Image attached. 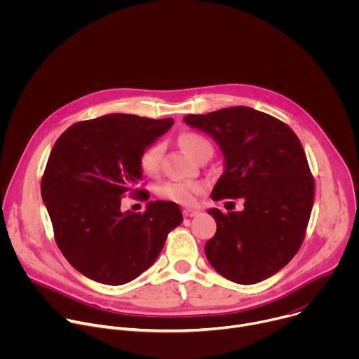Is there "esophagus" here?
I'll return each instance as SVG.
<instances>
[{
    "instance_id": "esophagus-1",
    "label": "esophagus",
    "mask_w": 359,
    "mask_h": 359,
    "mask_svg": "<svg viewBox=\"0 0 359 359\" xmlns=\"http://www.w3.org/2000/svg\"><path fill=\"white\" fill-rule=\"evenodd\" d=\"M198 215V212L197 210H193V209H184L183 210V216L184 217H194V216H197Z\"/></svg>"
}]
</instances>
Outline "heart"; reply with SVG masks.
<instances>
[{"instance_id": "heart-1", "label": "heart", "mask_w": 359, "mask_h": 359, "mask_svg": "<svg viewBox=\"0 0 359 359\" xmlns=\"http://www.w3.org/2000/svg\"><path fill=\"white\" fill-rule=\"evenodd\" d=\"M177 140H179V144L193 159H197V156L204 149L212 147L210 142L206 137L196 132H183L179 135ZM162 158H163L162 143H153L147 146L139 156V166L142 172L147 176H158L161 172ZM203 189L204 186L197 182H168L158 190V194L166 200H172L180 204H190L203 191Z\"/></svg>"}]
</instances>
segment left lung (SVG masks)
<instances>
[{"instance_id":"1","label":"left lung","mask_w":359,"mask_h":359,"mask_svg":"<svg viewBox=\"0 0 359 359\" xmlns=\"http://www.w3.org/2000/svg\"><path fill=\"white\" fill-rule=\"evenodd\" d=\"M184 122L213 136L226 170L212 198H243V212L209 210L217 223L204 245L212 267L237 284L260 283L298 252L314 203V177L302 144L280 119L247 107Z\"/></svg>"}]
</instances>
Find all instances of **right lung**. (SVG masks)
I'll return each instance as SVG.
<instances>
[{
    "instance_id": "1",
    "label": "right lung",
    "mask_w": 359,
    "mask_h": 359,
    "mask_svg": "<svg viewBox=\"0 0 359 359\" xmlns=\"http://www.w3.org/2000/svg\"><path fill=\"white\" fill-rule=\"evenodd\" d=\"M173 119L112 114L69 126L49 153L41 194L64 257L85 277L122 285L156 262L168 234L183 222L173 201H149L144 213H123L122 197L149 200L140 153Z\"/></svg>"
}]
</instances>
